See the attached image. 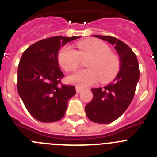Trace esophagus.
Masks as SVG:
<instances>
[{
	"label": "esophagus",
	"instance_id": "34e87169",
	"mask_svg": "<svg viewBox=\"0 0 157 157\" xmlns=\"http://www.w3.org/2000/svg\"><path fill=\"white\" fill-rule=\"evenodd\" d=\"M75 90H76V92H77V93H80L82 90L83 88H82V87H79V86H76Z\"/></svg>",
	"mask_w": 157,
	"mask_h": 157
}]
</instances>
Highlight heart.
<instances>
[{
	"mask_svg": "<svg viewBox=\"0 0 157 157\" xmlns=\"http://www.w3.org/2000/svg\"><path fill=\"white\" fill-rule=\"evenodd\" d=\"M76 50L66 45L59 50L58 61L67 72L74 71L79 67L81 58L90 57L86 63L88 69L78 71L68 76L67 81L78 86L94 85L100 80L106 84L118 75L121 62L117 54L112 52L108 44L98 39H87L77 44Z\"/></svg>",
	"mask_w": 157,
	"mask_h": 157,
	"instance_id": "obj_1",
	"label": "heart"
}]
</instances>
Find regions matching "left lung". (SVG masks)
<instances>
[{"label": "left lung", "instance_id": "obj_1", "mask_svg": "<svg viewBox=\"0 0 157 157\" xmlns=\"http://www.w3.org/2000/svg\"><path fill=\"white\" fill-rule=\"evenodd\" d=\"M115 45L120 55V70L114 82L102 88H93L92 101L86 105L89 120L106 124L117 120L130 105L139 79V67L136 55L125 43L111 36L94 35Z\"/></svg>", "mask_w": 157, "mask_h": 157}]
</instances>
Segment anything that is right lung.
<instances>
[{"label": "right lung", "mask_w": 157, "mask_h": 157, "mask_svg": "<svg viewBox=\"0 0 157 157\" xmlns=\"http://www.w3.org/2000/svg\"><path fill=\"white\" fill-rule=\"evenodd\" d=\"M79 37H56L41 40L23 52L18 66L17 90L26 109L42 123L61 120L75 87L61 82L64 75L58 64L60 46Z\"/></svg>", "instance_id": "add662e5"}]
</instances>
